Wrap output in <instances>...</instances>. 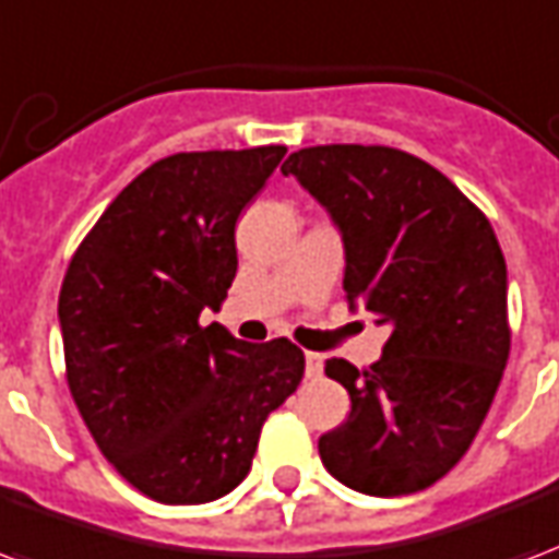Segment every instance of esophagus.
Listing matches in <instances>:
<instances>
[{"mask_svg":"<svg viewBox=\"0 0 559 559\" xmlns=\"http://www.w3.org/2000/svg\"><path fill=\"white\" fill-rule=\"evenodd\" d=\"M321 371H324V356L306 354V377H309V380H318Z\"/></svg>","mask_w":559,"mask_h":559,"instance_id":"34e87169","label":"esophagus"}]
</instances>
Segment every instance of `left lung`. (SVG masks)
Listing matches in <instances>:
<instances>
[{
  "label": "left lung",
  "mask_w": 559,
  "mask_h": 559,
  "mask_svg": "<svg viewBox=\"0 0 559 559\" xmlns=\"http://www.w3.org/2000/svg\"><path fill=\"white\" fill-rule=\"evenodd\" d=\"M344 241V297L392 326L371 368L326 359L350 394L321 463L356 492H421L480 430L510 356L507 262L492 224L444 174L392 146H306L285 158Z\"/></svg>",
  "instance_id": "obj_1"
}]
</instances>
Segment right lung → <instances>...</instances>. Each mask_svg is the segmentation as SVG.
<instances>
[{
    "label": "right lung",
    "mask_w": 559,
    "mask_h": 559,
    "mask_svg": "<svg viewBox=\"0 0 559 559\" xmlns=\"http://www.w3.org/2000/svg\"><path fill=\"white\" fill-rule=\"evenodd\" d=\"M283 155H167L126 185L70 259L58 297L70 394L105 460L153 501L233 492L264 418L304 380V350L288 338L250 344L200 326L238 271V215Z\"/></svg>",
    "instance_id": "right-lung-1"
}]
</instances>
